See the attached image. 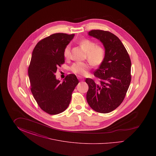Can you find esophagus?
<instances>
[{
    "label": "esophagus",
    "mask_w": 156,
    "mask_h": 156,
    "mask_svg": "<svg viewBox=\"0 0 156 156\" xmlns=\"http://www.w3.org/2000/svg\"><path fill=\"white\" fill-rule=\"evenodd\" d=\"M78 78L81 81H83V78H82L81 76H78Z\"/></svg>",
    "instance_id": "obj_1"
}]
</instances>
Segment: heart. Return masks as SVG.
Segmentation results:
<instances>
[{"mask_svg": "<svg viewBox=\"0 0 156 156\" xmlns=\"http://www.w3.org/2000/svg\"><path fill=\"white\" fill-rule=\"evenodd\" d=\"M80 45L87 53V59L93 66L101 65L105 58V51L104 48L90 40L85 39L80 43ZM71 54V45H67L64 50V55L66 58H69ZM90 68V64L87 62H78L74 64L71 68V71L76 74L85 75Z\"/></svg>", "mask_w": 156, "mask_h": 156, "instance_id": "b5f03b06", "label": "heart"}]
</instances>
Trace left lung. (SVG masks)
<instances>
[{
	"label": "left lung",
	"mask_w": 156,
	"mask_h": 156,
	"mask_svg": "<svg viewBox=\"0 0 156 156\" xmlns=\"http://www.w3.org/2000/svg\"><path fill=\"white\" fill-rule=\"evenodd\" d=\"M88 35L104 45L105 58L94 75L95 82L87 78L89 87L87 100L95 111L107 113L116 109L124 100L131 81V61L118 37L109 31L93 30Z\"/></svg>",
	"instance_id": "8db88e82"
}]
</instances>
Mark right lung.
<instances>
[{"mask_svg":"<svg viewBox=\"0 0 156 156\" xmlns=\"http://www.w3.org/2000/svg\"><path fill=\"white\" fill-rule=\"evenodd\" d=\"M74 36L53 34L40 41L32 52L28 69L31 91L40 108L50 115L67 109L79 83L75 74L68 75L62 82L55 75L57 67L65 62L64 48Z\"/></svg>","mask_w":156,"mask_h":156,"instance_id":"add662e5","label":"right lung"}]
</instances>
